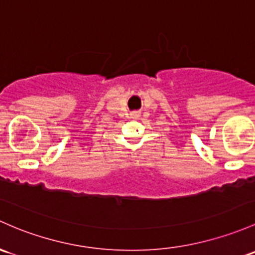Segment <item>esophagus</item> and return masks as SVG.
Masks as SVG:
<instances>
[{
	"instance_id": "34e87169",
	"label": "esophagus",
	"mask_w": 255,
	"mask_h": 255,
	"mask_svg": "<svg viewBox=\"0 0 255 255\" xmlns=\"http://www.w3.org/2000/svg\"><path fill=\"white\" fill-rule=\"evenodd\" d=\"M139 116H140V114H139V112H136V111L130 112V117H132V119H138Z\"/></svg>"
}]
</instances>
